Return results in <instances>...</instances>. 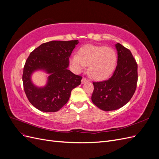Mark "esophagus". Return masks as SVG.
Returning <instances> with one entry per match:
<instances>
[{
	"label": "esophagus",
	"instance_id": "34e87169",
	"mask_svg": "<svg viewBox=\"0 0 159 159\" xmlns=\"http://www.w3.org/2000/svg\"><path fill=\"white\" fill-rule=\"evenodd\" d=\"M88 81H89V80L87 78H83L82 80H81V84H84V83H86V82H88Z\"/></svg>",
	"mask_w": 159,
	"mask_h": 159
}]
</instances>
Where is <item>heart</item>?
<instances>
[{
    "label": "heart",
    "mask_w": 159,
    "mask_h": 159,
    "mask_svg": "<svg viewBox=\"0 0 159 159\" xmlns=\"http://www.w3.org/2000/svg\"><path fill=\"white\" fill-rule=\"evenodd\" d=\"M70 62L77 71H82L89 65V73L95 80L107 78L113 71L117 63L115 50L103 46L86 45L72 55Z\"/></svg>",
    "instance_id": "1"
}]
</instances>
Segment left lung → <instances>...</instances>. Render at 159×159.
<instances>
[{"mask_svg": "<svg viewBox=\"0 0 159 159\" xmlns=\"http://www.w3.org/2000/svg\"><path fill=\"white\" fill-rule=\"evenodd\" d=\"M117 65L111 77L106 80L93 81L92 102L103 111H113L127 104L137 88V63L131 51L119 43Z\"/></svg>", "mask_w": 159, "mask_h": 159, "instance_id": "left-lung-1", "label": "left lung"}]
</instances>
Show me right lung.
<instances>
[{"instance_id": "right-lung-1", "label": "right lung", "mask_w": 159, "mask_h": 159, "mask_svg": "<svg viewBox=\"0 0 159 159\" xmlns=\"http://www.w3.org/2000/svg\"><path fill=\"white\" fill-rule=\"evenodd\" d=\"M78 40L50 41L34 50L24 66V89L30 103L44 112H56L68 102L71 90L81 84L82 77L67 69L69 57ZM44 69L50 74L47 85L37 88L30 80L33 71Z\"/></svg>"}]
</instances>
